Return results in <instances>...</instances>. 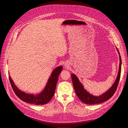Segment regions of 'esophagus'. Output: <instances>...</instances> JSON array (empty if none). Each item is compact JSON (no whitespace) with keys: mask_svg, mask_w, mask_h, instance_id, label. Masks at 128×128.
Instances as JSON below:
<instances>
[{"mask_svg":"<svg viewBox=\"0 0 128 128\" xmlns=\"http://www.w3.org/2000/svg\"><path fill=\"white\" fill-rule=\"evenodd\" d=\"M66 65H66V64H65V66H66Z\"/></svg>","mask_w":128,"mask_h":128,"instance_id":"1","label":"esophagus"}]
</instances>
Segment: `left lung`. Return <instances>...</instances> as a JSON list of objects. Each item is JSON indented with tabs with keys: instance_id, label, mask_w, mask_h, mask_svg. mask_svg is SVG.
Masks as SVG:
<instances>
[{
	"instance_id": "left-lung-1",
	"label": "left lung",
	"mask_w": 128,
	"mask_h": 128,
	"mask_svg": "<svg viewBox=\"0 0 128 128\" xmlns=\"http://www.w3.org/2000/svg\"><path fill=\"white\" fill-rule=\"evenodd\" d=\"M117 50L118 51V54H119L120 60L118 75L117 76L115 82L114 83L112 86L104 93L102 94V95L99 96H95L91 94L89 92H88L84 89L83 85L80 82L78 77L75 75L74 74H71V77L72 79V82L73 84L74 88L77 96L80 100H81L82 102L90 105L101 103L109 100L111 97H112L114 94L116 92L118 84L119 82L121 74V69H122V58H121L119 52L117 48Z\"/></svg>"
}]
</instances>
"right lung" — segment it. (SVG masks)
<instances>
[{
	"mask_svg": "<svg viewBox=\"0 0 128 128\" xmlns=\"http://www.w3.org/2000/svg\"><path fill=\"white\" fill-rule=\"evenodd\" d=\"M63 69V66H59L52 72L48 81L44 89L37 94L26 93L18 89L10 75L9 78L12 88L16 96L22 100L30 104L36 105H44L48 103L51 100L54 94L58 76Z\"/></svg>",
	"mask_w": 128,
	"mask_h": 128,
	"instance_id": "obj_1",
	"label": "right lung"
}]
</instances>
